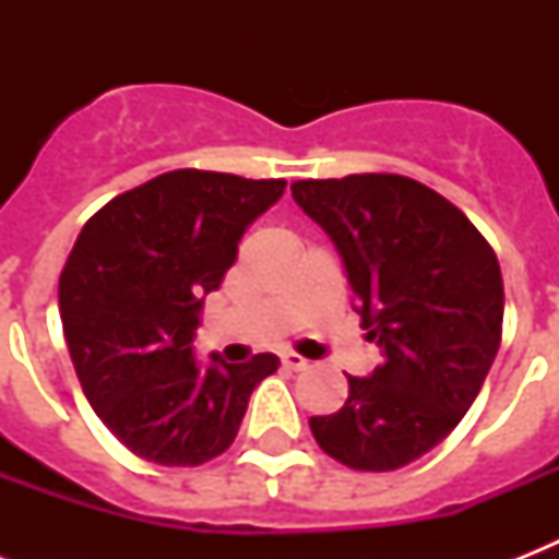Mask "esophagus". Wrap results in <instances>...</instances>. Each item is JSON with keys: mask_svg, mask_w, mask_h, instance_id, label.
<instances>
[{"mask_svg": "<svg viewBox=\"0 0 559 559\" xmlns=\"http://www.w3.org/2000/svg\"><path fill=\"white\" fill-rule=\"evenodd\" d=\"M281 366L287 368V371H305V368L310 366V362H307L305 357H298V354H293V350H284V354H281Z\"/></svg>", "mask_w": 559, "mask_h": 559, "instance_id": "esophagus-1", "label": "esophagus"}]
</instances>
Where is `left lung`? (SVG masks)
<instances>
[{
	"label": "left lung",
	"mask_w": 559,
	"mask_h": 559,
	"mask_svg": "<svg viewBox=\"0 0 559 559\" xmlns=\"http://www.w3.org/2000/svg\"><path fill=\"white\" fill-rule=\"evenodd\" d=\"M293 200L336 246L354 310L382 348L348 377L336 415L310 417L331 459L385 473L438 447L467 415L502 342V270L450 200L397 174L293 182Z\"/></svg>",
	"instance_id": "left-lung-1"
}]
</instances>
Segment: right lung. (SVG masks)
I'll return each instance as SVG.
<instances>
[{"instance_id": "right-lung-1", "label": "right lung", "mask_w": 559, "mask_h": 559, "mask_svg": "<svg viewBox=\"0 0 559 559\" xmlns=\"http://www.w3.org/2000/svg\"><path fill=\"white\" fill-rule=\"evenodd\" d=\"M284 179L170 170L109 200L60 272V319L83 394L139 459L197 467L235 441L275 354L202 368L193 333L202 301L237 243L281 200Z\"/></svg>"}]
</instances>
